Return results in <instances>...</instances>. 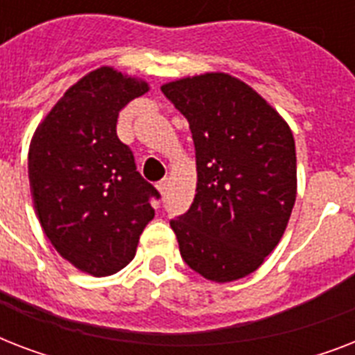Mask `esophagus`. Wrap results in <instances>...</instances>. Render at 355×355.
I'll return each mask as SVG.
<instances>
[{
	"instance_id": "1",
	"label": "esophagus",
	"mask_w": 355,
	"mask_h": 355,
	"mask_svg": "<svg viewBox=\"0 0 355 355\" xmlns=\"http://www.w3.org/2000/svg\"><path fill=\"white\" fill-rule=\"evenodd\" d=\"M156 188H158V191H160V193L166 197L167 189H169V178H162L160 182L156 184Z\"/></svg>"
}]
</instances>
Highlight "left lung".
Listing matches in <instances>:
<instances>
[{
  "mask_svg": "<svg viewBox=\"0 0 355 355\" xmlns=\"http://www.w3.org/2000/svg\"><path fill=\"white\" fill-rule=\"evenodd\" d=\"M188 119L197 193L171 219L180 256L211 282L250 275L278 245L297 199L291 128L263 97L227 73L162 86Z\"/></svg>",
  "mask_w": 355,
  "mask_h": 355,
  "instance_id": "8db88e82",
  "label": "left lung"
}]
</instances>
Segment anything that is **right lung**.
<instances>
[{
	"instance_id": "add662e5",
	"label": "right lung",
	"mask_w": 355,
	"mask_h": 355,
	"mask_svg": "<svg viewBox=\"0 0 355 355\" xmlns=\"http://www.w3.org/2000/svg\"><path fill=\"white\" fill-rule=\"evenodd\" d=\"M149 86L99 68L69 88L36 128L29 184L36 216L57 252L77 269L108 276L132 261L155 217L158 189L136 171L118 138L121 108Z\"/></svg>"
}]
</instances>
